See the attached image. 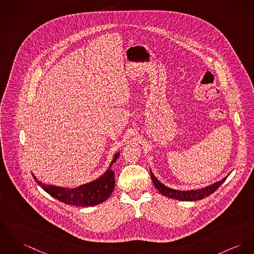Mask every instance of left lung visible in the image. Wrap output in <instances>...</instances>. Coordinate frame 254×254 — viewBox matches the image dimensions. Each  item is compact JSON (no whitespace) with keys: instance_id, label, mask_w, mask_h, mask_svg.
Listing matches in <instances>:
<instances>
[{"instance_id":"left-lung-1","label":"left lung","mask_w":254,"mask_h":254,"mask_svg":"<svg viewBox=\"0 0 254 254\" xmlns=\"http://www.w3.org/2000/svg\"><path fill=\"white\" fill-rule=\"evenodd\" d=\"M150 174H151V179H152L153 184L156 187V189L165 196H168L169 198H173L176 200H180V201H195V200H200L203 199L206 196H209L210 194H212L214 191H216L220 185L226 180V178L228 177L225 176L224 178H222L220 181L215 182L212 185L201 188V189H196V190H174L171 189L169 187L164 185L163 183H161L156 176L153 174L151 169H150Z\"/></svg>"}]
</instances>
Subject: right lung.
I'll use <instances>...</instances> for the list:
<instances>
[{"mask_svg":"<svg viewBox=\"0 0 254 254\" xmlns=\"http://www.w3.org/2000/svg\"><path fill=\"white\" fill-rule=\"evenodd\" d=\"M119 155L120 152H117L114 155L109 168L101 176L93 181L73 189L43 184L34 176V174H33V177L36 183L47 193L62 202L81 207L98 205L107 200L115 189V171L112 167L119 159Z\"/></svg>","mask_w":254,"mask_h":254,"instance_id":"obj_1","label":"right lung"}]
</instances>
